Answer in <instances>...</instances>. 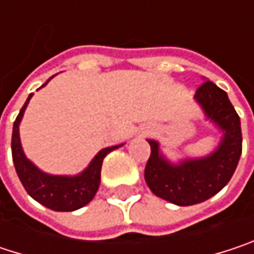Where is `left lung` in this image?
Here are the masks:
<instances>
[{
  "mask_svg": "<svg viewBox=\"0 0 254 254\" xmlns=\"http://www.w3.org/2000/svg\"><path fill=\"white\" fill-rule=\"evenodd\" d=\"M195 100L207 118L225 132L212 156L174 166L159 154L157 142L148 139L151 154L144 171L145 182L157 197L178 206L197 204L218 194L234 175L243 150L240 116L227 92L213 82L204 80L195 91Z\"/></svg>",
  "mask_w": 254,
  "mask_h": 254,
  "instance_id": "left-lung-1",
  "label": "left lung"
}]
</instances>
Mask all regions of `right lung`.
<instances>
[{"label": "right lung", "instance_id": "obj_1", "mask_svg": "<svg viewBox=\"0 0 254 254\" xmlns=\"http://www.w3.org/2000/svg\"><path fill=\"white\" fill-rule=\"evenodd\" d=\"M47 82L44 85H47ZM30 97L32 94L27 97L25 106L22 107L13 125L11 154H13V162H14V168L19 175V179L32 198H35L38 203H41L42 206L51 210L72 212V210L80 209L94 198L100 187L101 165H103L104 157L121 145L101 150L94 157L91 165L77 177H53V175H47L41 172L25 157L22 145H20V138H19V124L22 121V116L25 113V109Z\"/></svg>", "mask_w": 254, "mask_h": 254}]
</instances>
